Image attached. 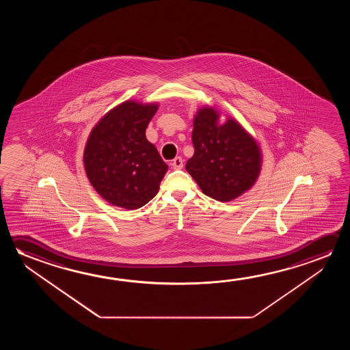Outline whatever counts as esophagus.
<instances>
[{
	"mask_svg": "<svg viewBox=\"0 0 350 350\" xmlns=\"http://www.w3.org/2000/svg\"><path fill=\"white\" fill-rule=\"evenodd\" d=\"M171 165H172L174 170H182V168H183V159L178 156V157H176V159L172 161Z\"/></svg>",
	"mask_w": 350,
	"mask_h": 350,
	"instance_id": "esophagus-1",
	"label": "esophagus"
}]
</instances>
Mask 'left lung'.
<instances>
[{"label":"left lung","instance_id":"obj_1","mask_svg":"<svg viewBox=\"0 0 350 350\" xmlns=\"http://www.w3.org/2000/svg\"><path fill=\"white\" fill-rule=\"evenodd\" d=\"M194 155L185 168L204 194L218 201H230L250 189L261 170L256 142L237 120L218 124V112L199 109L193 129Z\"/></svg>","mask_w":350,"mask_h":350}]
</instances>
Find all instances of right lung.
Wrapping results in <instances>:
<instances>
[{
	"instance_id": "1",
	"label": "right lung",
	"mask_w": 350,
	"mask_h": 350,
	"mask_svg": "<svg viewBox=\"0 0 350 350\" xmlns=\"http://www.w3.org/2000/svg\"><path fill=\"white\" fill-rule=\"evenodd\" d=\"M156 111L155 103H120L103 116L86 142V176L115 206L135 210L159 191L168 166L145 135Z\"/></svg>"
}]
</instances>
